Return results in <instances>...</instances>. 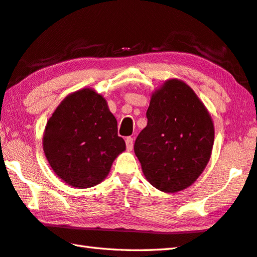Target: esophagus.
I'll list each match as a JSON object with an SVG mask.
<instances>
[{"instance_id":"1","label":"esophagus","mask_w":257,"mask_h":257,"mask_svg":"<svg viewBox=\"0 0 257 257\" xmlns=\"http://www.w3.org/2000/svg\"><path fill=\"white\" fill-rule=\"evenodd\" d=\"M125 143H126V149H127V151H132V149H133V138H131V137L126 138Z\"/></svg>"}]
</instances>
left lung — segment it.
Returning a JSON list of instances; mask_svg holds the SVG:
<instances>
[{
    "mask_svg": "<svg viewBox=\"0 0 257 257\" xmlns=\"http://www.w3.org/2000/svg\"><path fill=\"white\" fill-rule=\"evenodd\" d=\"M147 118L134 143L143 174L159 191L185 190L203 173L212 152L208 109L190 85L170 79L152 93Z\"/></svg>",
    "mask_w": 257,
    "mask_h": 257,
    "instance_id": "left-lung-1",
    "label": "left lung"
}]
</instances>
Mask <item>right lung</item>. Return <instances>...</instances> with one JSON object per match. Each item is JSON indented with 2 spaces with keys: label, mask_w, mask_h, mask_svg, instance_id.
Masks as SVG:
<instances>
[{
  "label": "right lung",
  "mask_w": 257,
  "mask_h": 257,
  "mask_svg": "<svg viewBox=\"0 0 257 257\" xmlns=\"http://www.w3.org/2000/svg\"><path fill=\"white\" fill-rule=\"evenodd\" d=\"M125 148L106 99L90 88L63 99L43 137L49 166L63 182L75 188L101 183Z\"/></svg>",
  "instance_id": "1"
}]
</instances>
